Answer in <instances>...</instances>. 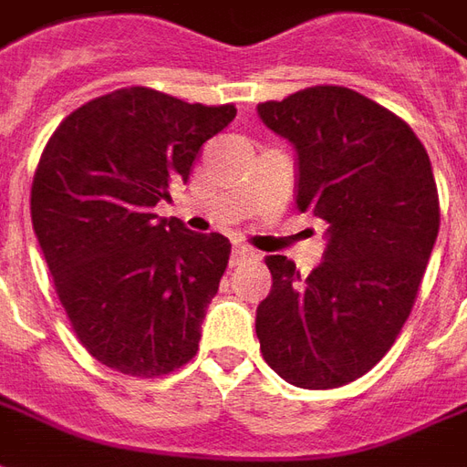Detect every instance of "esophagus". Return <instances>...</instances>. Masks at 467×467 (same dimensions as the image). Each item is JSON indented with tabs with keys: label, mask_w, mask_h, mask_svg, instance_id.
<instances>
[{
	"label": "esophagus",
	"mask_w": 467,
	"mask_h": 467,
	"mask_svg": "<svg viewBox=\"0 0 467 467\" xmlns=\"http://www.w3.org/2000/svg\"><path fill=\"white\" fill-rule=\"evenodd\" d=\"M250 257H254V253L247 247V244H240V243H234L233 244V254H230V263L237 265V263H243V260H250Z\"/></svg>",
	"instance_id": "obj_1"
}]
</instances>
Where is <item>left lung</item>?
<instances>
[{
    "instance_id": "8db88e82",
    "label": "left lung",
    "mask_w": 467,
    "mask_h": 467,
    "mask_svg": "<svg viewBox=\"0 0 467 467\" xmlns=\"http://www.w3.org/2000/svg\"><path fill=\"white\" fill-rule=\"evenodd\" d=\"M257 115L297 154L295 204L327 223L320 267L265 257L273 287L254 333L283 380L330 390L390 350L441 227L431 157L400 117L348 87H310Z\"/></svg>"
}]
</instances>
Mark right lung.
<instances>
[{"label":"right lung","instance_id":"obj_1","mask_svg":"<svg viewBox=\"0 0 467 467\" xmlns=\"http://www.w3.org/2000/svg\"><path fill=\"white\" fill-rule=\"evenodd\" d=\"M233 105H187L147 87L87 102L36 164L32 224L79 343L107 368L154 378L192 360L230 240L157 217Z\"/></svg>","mask_w":467,"mask_h":467}]
</instances>
